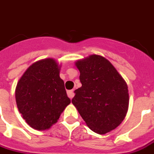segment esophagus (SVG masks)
I'll list each match as a JSON object with an SVG mask.
<instances>
[{"label":"esophagus","instance_id":"34e87169","mask_svg":"<svg viewBox=\"0 0 154 154\" xmlns=\"http://www.w3.org/2000/svg\"><path fill=\"white\" fill-rule=\"evenodd\" d=\"M67 95H68V97H69L70 99H72L74 96V92H73V90H69L67 91Z\"/></svg>","mask_w":154,"mask_h":154}]
</instances>
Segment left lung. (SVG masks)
<instances>
[{
  "instance_id": "8db88e82",
  "label": "left lung",
  "mask_w": 154,
  "mask_h": 154,
  "mask_svg": "<svg viewBox=\"0 0 154 154\" xmlns=\"http://www.w3.org/2000/svg\"><path fill=\"white\" fill-rule=\"evenodd\" d=\"M81 87L72 103L86 124L100 134L116 129L124 119L129 104L127 85L112 63L93 54L76 62Z\"/></svg>"
}]
</instances>
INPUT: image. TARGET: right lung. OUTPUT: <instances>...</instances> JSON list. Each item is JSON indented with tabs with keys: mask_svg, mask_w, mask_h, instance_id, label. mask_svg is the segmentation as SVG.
I'll list each match as a JSON object with an SVG mask.
<instances>
[{
	"mask_svg": "<svg viewBox=\"0 0 154 154\" xmlns=\"http://www.w3.org/2000/svg\"><path fill=\"white\" fill-rule=\"evenodd\" d=\"M59 66L52 58L35 62L23 73L16 88L19 112L30 127L49 129L70 103L59 77Z\"/></svg>",
	"mask_w": 154,
	"mask_h": 154,
	"instance_id": "add662e5",
	"label": "right lung"
}]
</instances>
